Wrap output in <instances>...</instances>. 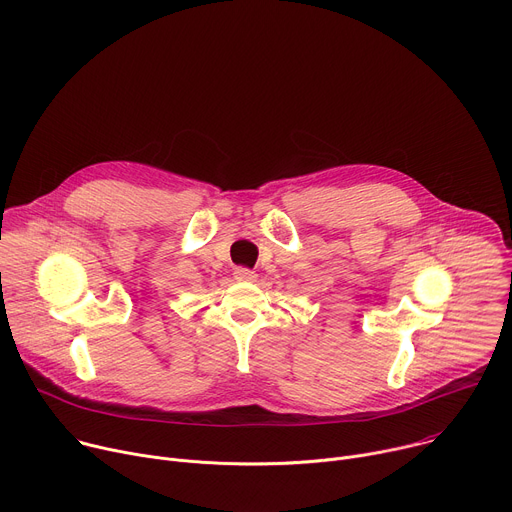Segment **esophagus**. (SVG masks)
Segmentation results:
<instances>
[{"mask_svg":"<svg viewBox=\"0 0 512 512\" xmlns=\"http://www.w3.org/2000/svg\"><path fill=\"white\" fill-rule=\"evenodd\" d=\"M233 275H235L237 281H255V277H257L255 271H251V269H247V267H237Z\"/></svg>","mask_w":512,"mask_h":512,"instance_id":"1","label":"esophagus"}]
</instances>
